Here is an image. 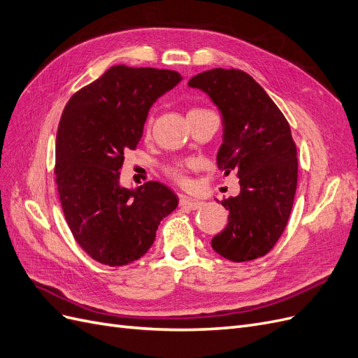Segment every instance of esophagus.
Returning a JSON list of instances; mask_svg holds the SVG:
<instances>
[{
	"instance_id": "esophagus-1",
	"label": "esophagus",
	"mask_w": 358,
	"mask_h": 358,
	"mask_svg": "<svg viewBox=\"0 0 358 358\" xmlns=\"http://www.w3.org/2000/svg\"><path fill=\"white\" fill-rule=\"evenodd\" d=\"M201 204H203V201L194 200V199H189V197H185V196H182V197L179 199V206H180V208H183V209H192V210H196V209L201 208Z\"/></svg>"
}]
</instances>
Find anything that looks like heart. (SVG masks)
<instances>
[{
    "label": "heart",
    "mask_w": 358,
    "mask_h": 358,
    "mask_svg": "<svg viewBox=\"0 0 358 358\" xmlns=\"http://www.w3.org/2000/svg\"><path fill=\"white\" fill-rule=\"evenodd\" d=\"M206 109H201V107H194L188 113H196V112H204ZM150 117L148 119V128L150 127ZM197 169L196 161H182V162H175V164H171L166 169L167 175L173 179L176 180L179 185H188L189 183V178H188V173L194 171Z\"/></svg>",
    "instance_id": "heart-1"
}]
</instances>
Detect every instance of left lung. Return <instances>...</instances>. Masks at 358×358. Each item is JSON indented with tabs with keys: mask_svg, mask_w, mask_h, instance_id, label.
Instances as JSON below:
<instances>
[{
	"mask_svg": "<svg viewBox=\"0 0 358 358\" xmlns=\"http://www.w3.org/2000/svg\"><path fill=\"white\" fill-rule=\"evenodd\" d=\"M192 88L220 107L224 142L218 169L239 178L241 194L221 201L229 224L212 248L234 263L272 251L282 236L297 188V148L289 124L273 100L239 69H212L194 76Z\"/></svg>",
	"mask_w": 358,
	"mask_h": 358,
	"instance_id": "8db88e82",
	"label": "left lung"
}]
</instances>
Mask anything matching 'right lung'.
Here are the masks:
<instances>
[{
	"mask_svg": "<svg viewBox=\"0 0 358 358\" xmlns=\"http://www.w3.org/2000/svg\"><path fill=\"white\" fill-rule=\"evenodd\" d=\"M180 79L173 70L113 66L62 112L55 159L62 212L74 241L104 266L143 257L161 220L178 208L175 192L157 180L121 188L119 169L142 138L150 106Z\"/></svg>",
	"mask_w": 358,
	"mask_h": 358,
	"instance_id": "1",
	"label": "right lung"
}]
</instances>
